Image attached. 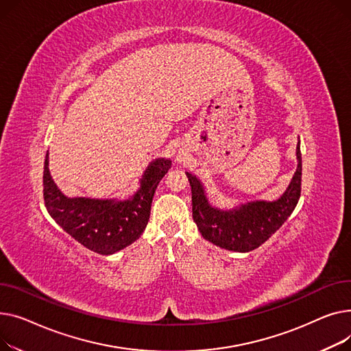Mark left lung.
<instances>
[{
	"label": "left lung",
	"instance_id": "obj_1",
	"mask_svg": "<svg viewBox=\"0 0 351 351\" xmlns=\"http://www.w3.org/2000/svg\"><path fill=\"white\" fill-rule=\"evenodd\" d=\"M298 169L283 195L276 201H252L230 211L213 207L202 184L191 173L189 177L193 194V219L201 235L223 250L250 252L269 239L291 217L302 190V154L296 147Z\"/></svg>",
	"mask_w": 351,
	"mask_h": 351
}]
</instances>
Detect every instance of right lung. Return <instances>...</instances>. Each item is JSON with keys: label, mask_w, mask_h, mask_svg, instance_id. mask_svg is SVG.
I'll use <instances>...</instances> for the list:
<instances>
[{"label": "right lung", "mask_w": 351, "mask_h": 351, "mask_svg": "<svg viewBox=\"0 0 351 351\" xmlns=\"http://www.w3.org/2000/svg\"><path fill=\"white\" fill-rule=\"evenodd\" d=\"M171 169V161L157 158L144 171L138 191L129 199L68 198L53 182L48 169V154L44 164V199L49 215L88 250L112 255L133 243L146 228L152 201L161 178Z\"/></svg>", "instance_id": "add662e5"}]
</instances>
